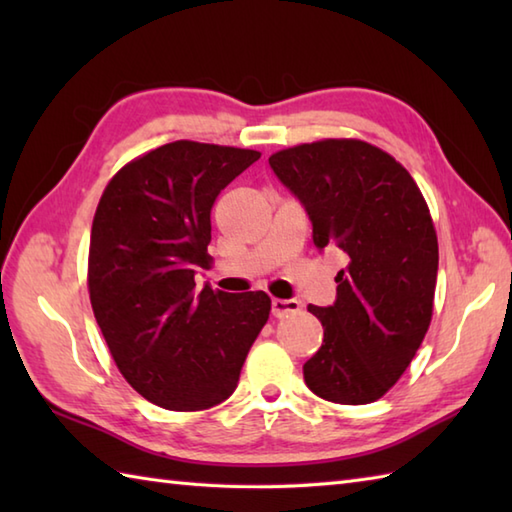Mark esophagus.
Returning a JSON list of instances; mask_svg holds the SVG:
<instances>
[{"mask_svg": "<svg viewBox=\"0 0 512 512\" xmlns=\"http://www.w3.org/2000/svg\"><path fill=\"white\" fill-rule=\"evenodd\" d=\"M301 310V303L297 299H273V317L281 319L288 314H295Z\"/></svg>", "mask_w": 512, "mask_h": 512, "instance_id": "obj_1", "label": "esophagus"}]
</instances>
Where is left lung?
<instances>
[{
	"label": "left lung",
	"instance_id": "obj_1",
	"mask_svg": "<svg viewBox=\"0 0 512 512\" xmlns=\"http://www.w3.org/2000/svg\"><path fill=\"white\" fill-rule=\"evenodd\" d=\"M306 206L317 248L336 246L347 266L303 378L319 398L367 405L405 374L429 330L438 279V235L427 200L400 162L365 140L325 138L268 158Z\"/></svg>",
	"mask_w": 512,
	"mask_h": 512
}]
</instances>
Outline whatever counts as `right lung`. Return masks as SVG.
<instances>
[{
	"mask_svg": "<svg viewBox=\"0 0 512 512\" xmlns=\"http://www.w3.org/2000/svg\"><path fill=\"white\" fill-rule=\"evenodd\" d=\"M262 154L176 140L129 160L96 206L88 290L116 367L140 396L202 411L233 394L268 321L266 292L195 290L220 191Z\"/></svg>",
	"mask_w": 512,
	"mask_h": 512,
	"instance_id": "add662e5",
	"label": "right lung"
}]
</instances>
